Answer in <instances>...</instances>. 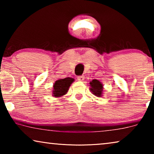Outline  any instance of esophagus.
Returning a JSON list of instances; mask_svg holds the SVG:
<instances>
[{
    "label": "esophagus",
    "mask_w": 154,
    "mask_h": 154,
    "mask_svg": "<svg viewBox=\"0 0 154 154\" xmlns=\"http://www.w3.org/2000/svg\"><path fill=\"white\" fill-rule=\"evenodd\" d=\"M77 79L82 82V81H83V79H84V76H83V75H82V76H79V77H77Z\"/></svg>",
    "instance_id": "1"
}]
</instances>
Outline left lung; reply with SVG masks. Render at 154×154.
<instances>
[{"mask_svg": "<svg viewBox=\"0 0 154 154\" xmlns=\"http://www.w3.org/2000/svg\"><path fill=\"white\" fill-rule=\"evenodd\" d=\"M90 84L91 86L90 90L93 94L98 96V97H100L103 91V86L102 83L99 82L98 80L94 79L90 83Z\"/></svg>", "mask_w": 154, "mask_h": 154, "instance_id": "left-lung-1", "label": "left lung"}]
</instances>
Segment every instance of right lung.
I'll use <instances>...</instances> for the list:
<instances>
[{
	"mask_svg": "<svg viewBox=\"0 0 154 154\" xmlns=\"http://www.w3.org/2000/svg\"><path fill=\"white\" fill-rule=\"evenodd\" d=\"M73 82L74 79L70 77H66L64 78V79H61L56 81L54 85V96L60 97V96L64 95L68 92L70 85Z\"/></svg>",
	"mask_w": 154,
	"mask_h": 154,
	"instance_id": "1",
	"label": "right lung"
}]
</instances>
